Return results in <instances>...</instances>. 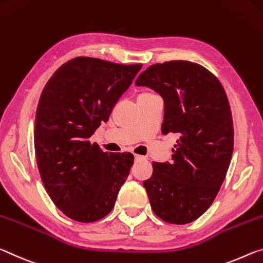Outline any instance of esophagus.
<instances>
[{
  "label": "esophagus",
  "mask_w": 263,
  "mask_h": 263,
  "mask_svg": "<svg viewBox=\"0 0 263 263\" xmlns=\"http://www.w3.org/2000/svg\"><path fill=\"white\" fill-rule=\"evenodd\" d=\"M134 158L135 161H139V160H142V156H140V155H134Z\"/></svg>",
  "instance_id": "34e87169"
}]
</instances>
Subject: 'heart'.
<instances>
[{
  "label": "heart",
  "mask_w": 263,
  "mask_h": 263,
  "mask_svg": "<svg viewBox=\"0 0 263 263\" xmlns=\"http://www.w3.org/2000/svg\"><path fill=\"white\" fill-rule=\"evenodd\" d=\"M143 94H149V93H143Z\"/></svg>",
  "instance_id": "1"
}]
</instances>
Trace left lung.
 Segmentation results:
<instances>
[{"label": "left lung", "instance_id": "8db88e82", "mask_svg": "<svg viewBox=\"0 0 263 263\" xmlns=\"http://www.w3.org/2000/svg\"><path fill=\"white\" fill-rule=\"evenodd\" d=\"M135 85L160 94L162 133L179 136L171 161L154 162L143 182L150 205L166 222H191L213 203L229 170L234 144L229 99L212 73L186 60L149 66Z\"/></svg>", "mask_w": 263, "mask_h": 263}]
</instances>
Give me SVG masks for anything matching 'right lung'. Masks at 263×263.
<instances>
[{
    "label": "right lung",
    "mask_w": 263,
    "mask_h": 263,
    "mask_svg": "<svg viewBox=\"0 0 263 263\" xmlns=\"http://www.w3.org/2000/svg\"><path fill=\"white\" fill-rule=\"evenodd\" d=\"M141 67L78 57L60 66L43 89L33 130L38 170L54 205L73 220L107 216L128 177L133 154L103 153L88 139Z\"/></svg>",
    "instance_id": "add662e5"
}]
</instances>
